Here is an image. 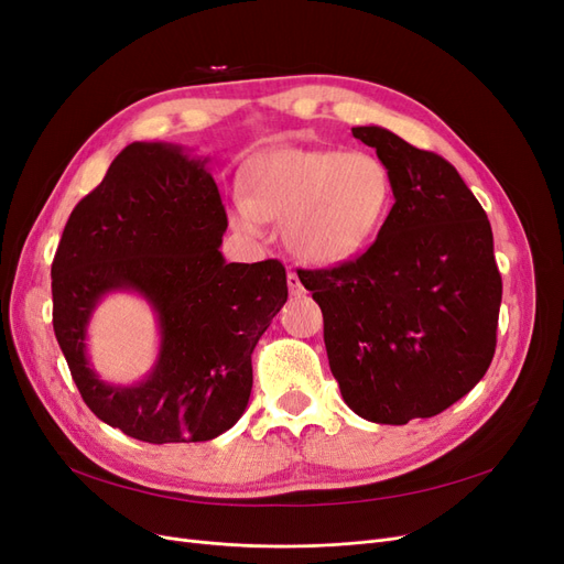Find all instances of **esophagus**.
<instances>
[{
	"mask_svg": "<svg viewBox=\"0 0 564 564\" xmlns=\"http://www.w3.org/2000/svg\"><path fill=\"white\" fill-rule=\"evenodd\" d=\"M286 284H289V292H292V296L305 294V289H303V284H301V280H299V275H296L294 270L286 272Z\"/></svg>",
	"mask_w": 564,
	"mask_h": 564,
	"instance_id": "1",
	"label": "esophagus"
}]
</instances>
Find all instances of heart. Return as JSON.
<instances>
[{"label": "heart", "instance_id": "heart-1", "mask_svg": "<svg viewBox=\"0 0 564 564\" xmlns=\"http://www.w3.org/2000/svg\"><path fill=\"white\" fill-rule=\"evenodd\" d=\"M392 202L386 164L367 152L275 148L242 169V195L230 224L261 235L265 220H284V242L311 265L344 263L383 226Z\"/></svg>", "mask_w": 564, "mask_h": 564}]
</instances>
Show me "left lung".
<instances>
[{
  "label": "left lung",
  "mask_w": 564,
  "mask_h": 564,
  "mask_svg": "<svg viewBox=\"0 0 564 564\" xmlns=\"http://www.w3.org/2000/svg\"><path fill=\"white\" fill-rule=\"evenodd\" d=\"M352 135L377 148L395 204L365 253L299 280L322 308L346 404L367 421L404 425L445 412L485 377L501 272L487 214L445 158L381 127Z\"/></svg>",
  "instance_id": "1"
}]
</instances>
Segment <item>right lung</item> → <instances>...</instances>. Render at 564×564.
<instances>
[{
    "instance_id": "obj_1",
    "label": "right lung",
    "mask_w": 564,
    "mask_h": 564,
    "mask_svg": "<svg viewBox=\"0 0 564 564\" xmlns=\"http://www.w3.org/2000/svg\"><path fill=\"white\" fill-rule=\"evenodd\" d=\"M228 228L207 160L172 143H131L79 199L51 263L54 332L82 400L124 435L207 442L245 414L251 352L286 301L278 259L226 263ZM139 291L159 313L161 357L135 387L100 382L86 324L110 291Z\"/></svg>"
}]
</instances>
